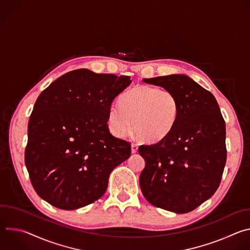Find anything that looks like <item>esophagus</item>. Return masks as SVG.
Instances as JSON below:
<instances>
[{"label": "esophagus", "instance_id": "34e87169", "mask_svg": "<svg viewBox=\"0 0 250 250\" xmlns=\"http://www.w3.org/2000/svg\"><path fill=\"white\" fill-rule=\"evenodd\" d=\"M138 149V146L135 144H131V153H135Z\"/></svg>", "mask_w": 250, "mask_h": 250}]
</instances>
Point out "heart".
Listing matches in <instances>:
<instances>
[{
    "label": "heart",
    "instance_id": "heart-1",
    "mask_svg": "<svg viewBox=\"0 0 250 250\" xmlns=\"http://www.w3.org/2000/svg\"><path fill=\"white\" fill-rule=\"evenodd\" d=\"M180 104L176 95L165 88L138 85L125 93L120 104L108 112V125L113 135L123 137L133 124L134 132L148 144H157L173 130Z\"/></svg>",
    "mask_w": 250,
    "mask_h": 250
}]
</instances>
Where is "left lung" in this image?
I'll return each mask as SVG.
<instances>
[{
	"instance_id": "1",
	"label": "left lung",
	"mask_w": 250,
	"mask_h": 250,
	"mask_svg": "<svg viewBox=\"0 0 250 250\" xmlns=\"http://www.w3.org/2000/svg\"><path fill=\"white\" fill-rule=\"evenodd\" d=\"M144 81L172 91L180 112L165 139L139 146L146 160L140 189L151 205L186 213L220 186L227 161L226 124L216 98L190 77L173 74Z\"/></svg>"
}]
</instances>
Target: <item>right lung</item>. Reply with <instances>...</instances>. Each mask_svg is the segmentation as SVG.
<instances>
[{"mask_svg":"<svg viewBox=\"0 0 250 250\" xmlns=\"http://www.w3.org/2000/svg\"><path fill=\"white\" fill-rule=\"evenodd\" d=\"M131 83L128 76L68 72L34 104L24 162L38 195L62 209L100 199L111 172L130 156V144L110 133L108 112Z\"/></svg>","mask_w":250,"mask_h":250,"instance_id":"1","label":"right lung"}]
</instances>
